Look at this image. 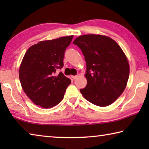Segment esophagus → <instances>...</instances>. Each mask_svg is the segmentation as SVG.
<instances>
[{
	"label": "esophagus",
	"instance_id": "1",
	"mask_svg": "<svg viewBox=\"0 0 149 149\" xmlns=\"http://www.w3.org/2000/svg\"><path fill=\"white\" fill-rule=\"evenodd\" d=\"M79 76H80V75H79V74H77V75H72V77L74 79H77V78L79 77Z\"/></svg>",
	"mask_w": 149,
	"mask_h": 149
}]
</instances>
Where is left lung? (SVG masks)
Returning <instances> with one entry per match:
<instances>
[{"label": "left lung", "instance_id": "obj_1", "mask_svg": "<svg viewBox=\"0 0 149 149\" xmlns=\"http://www.w3.org/2000/svg\"><path fill=\"white\" fill-rule=\"evenodd\" d=\"M85 56L87 84L80 89L92 104L104 107L112 104L122 94L130 75L128 60L114 40L101 35H83L73 42Z\"/></svg>", "mask_w": 149, "mask_h": 149}]
</instances>
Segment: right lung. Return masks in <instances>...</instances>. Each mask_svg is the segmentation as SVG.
I'll list each match as a JSON object with an SVG mask.
<instances>
[{
	"label": "right lung",
	"instance_id": "right-lung-1",
	"mask_svg": "<svg viewBox=\"0 0 149 149\" xmlns=\"http://www.w3.org/2000/svg\"><path fill=\"white\" fill-rule=\"evenodd\" d=\"M74 35L42 41L30 47L19 69L24 91L31 101L44 108H52L62 101L71 80L57 69L64 65V52Z\"/></svg>",
	"mask_w": 149,
	"mask_h": 149
}]
</instances>
